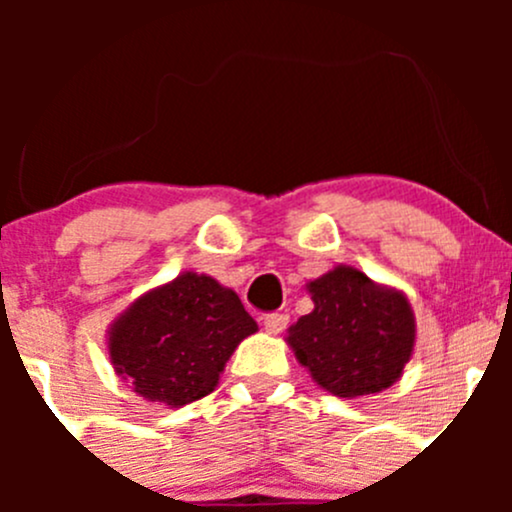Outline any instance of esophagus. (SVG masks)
Segmentation results:
<instances>
[{
    "mask_svg": "<svg viewBox=\"0 0 512 512\" xmlns=\"http://www.w3.org/2000/svg\"><path fill=\"white\" fill-rule=\"evenodd\" d=\"M287 322H289V314L287 312H272L265 317V329L270 334H280L287 329Z\"/></svg>",
    "mask_w": 512,
    "mask_h": 512,
    "instance_id": "esophagus-1",
    "label": "esophagus"
}]
</instances>
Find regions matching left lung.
<instances>
[{
  "label": "left lung",
  "instance_id": "obj_1",
  "mask_svg": "<svg viewBox=\"0 0 512 512\" xmlns=\"http://www.w3.org/2000/svg\"><path fill=\"white\" fill-rule=\"evenodd\" d=\"M314 309L287 329V344L324 391L342 399L376 394L401 379L416 344L404 292L337 265L307 285Z\"/></svg>",
  "mask_w": 512,
  "mask_h": 512
}]
</instances>
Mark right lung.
Returning a JSON list of instances; mask_svg holds the SVG:
<instances>
[{
	"mask_svg": "<svg viewBox=\"0 0 512 512\" xmlns=\"http://www.w3.org/2000/svg\"><path fill=\"white\" fill-rule=\"evenodd\" d=\"M257 322L230 287L198 272L141 294L108 327V356L121 379L168 409L203 399Z\"/></svg>",
	"mask_w": 512,
	"mask_h": 512,
	"instance_id": "1",
	"label": "right lung"
}]
</instances>
